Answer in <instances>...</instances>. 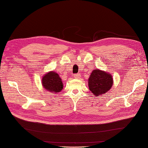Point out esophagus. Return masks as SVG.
I'll return each instance as SVG.
<instances>
[{
  "label": "esophagus",
  "mask_w": 148,
  "mask_h": 148,
  "mask_svg": "<svg viewBox=\"0 0 148 148\" xmlns=\"http://www.w3.org/2000/svg\"><path fill=\"white\" fill-rule=\"evenodd\" d=\"M74 77L75 79H79V78H81V74L79 73H77L76 74H74Z\"/></svg>",
  "instance_id": "34e87169"
}]
</instances>
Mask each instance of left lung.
Masks as SVG:
<instances>
[{"label":"left lung","instance_id":"left-lung-1","mask_svg":"<svg viewBox=\"0 0 148 148\" xmlns=\"http://www.w3.org/2000/svg\"><path fill=\"white\" fill-rule=\"evenodd\" d=\"M89 90L95 97L102 95L111 90L113 78L111 73L100 69H94L88 78Z\"/></svg>","mask_w":148,"mask_h":148}]
</instances>
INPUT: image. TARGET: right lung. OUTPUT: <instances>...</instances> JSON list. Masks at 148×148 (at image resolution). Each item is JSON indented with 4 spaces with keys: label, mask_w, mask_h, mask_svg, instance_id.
Wrapping results in <instances>:
<instances>
[{
    "label": "right lung",
    "mask_w": 148,
    "mask_h": 148,
    "mask_svg": "<svg viewBox=\"0 0 148 148\" xmlns=\"http://www.w3.org/2000/svg\"><path fill=\"white\" fill-rule=\"evenodd\" d=\"M42 85L48 92L57 93L61 92L64 86L62 79L55 71H49L46 73L42 78Z\"/></svg>",
    "instance_id": "add662e5"
}]
</instances>
